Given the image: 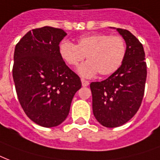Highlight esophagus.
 <instances>
[{"instance_id":"34e87169","label":"esophagus","mask_w":160,"mask_h":160,"mask_svg":"<svg viewBox=\"0 0 160 160\" xmlns=\"http://www.w3.org/2000/svg\"><path fill=\"white\" fill-rule=\"evenodd\" d=\"M81 81H82V85L83 87H87L89 85V82L87 81V80H85V79L82 78Z\"/></svg>"}]
</instances>
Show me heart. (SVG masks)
I'll use <instances>...</instances> for the list:
<instances>
[{
	"label": "heart",
	"instance_id": "obj_1",
	"mask_svg": "<svg viewBox=\"0 0 160 160\" xmlns=\"http://www.w3.org/2000/svg\"><path fill=\"white\" fill-rule=\"evenodd\" d=\"M59 55L67 64L76 67L87 57L88 62L78 69L84 78L99 72L102 76L114 73L122 65L126 55V43L120 36L98 33L82 37L77 45L62 41L58 48Z\"/></svg>",
	"mask_w": 160,
	"mask_h": 160
}]
</instances>
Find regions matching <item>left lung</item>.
<instances>
[{"label": "left lung", "mask_w": 160, "mask_h": 160, "mask_svg": "<svg viewBox=\"0 0 160 160\" xmlns=\"http://www.w3.org/2000/svg\"><path fill=\"white\" fill-rule=\"evenodd\" d=\"M117 31L127 46L122 65L107 79L90 84L94 117L107 128L119 127L135 115L143 100L147 78L142 43L129 31Z\"/></svg>", "instance_id": "obj_1"}]
</instances>
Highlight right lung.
<instances>
[{"label": "right lung", "instance_id": "add662e5", "mask_svg": "<svg viewBox=\"0 0 160 160\" xmlns=\"http://www.w3.org/2000/svg\"><path fill=\"white\" fill-rule=\"evenodd\" d=\"M62 29L43 27L29 31L17 43L12 76L20 104L37 124H61L82 82L59 55Z\"/></svg>", "mask_w": 160, "mask_h": 160}]
</instances>
